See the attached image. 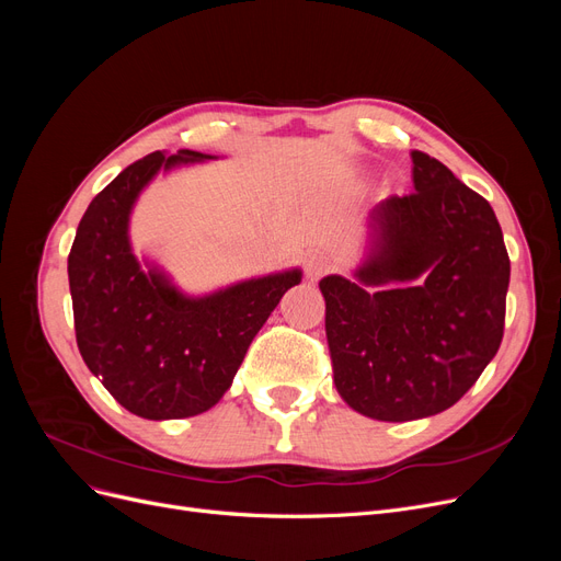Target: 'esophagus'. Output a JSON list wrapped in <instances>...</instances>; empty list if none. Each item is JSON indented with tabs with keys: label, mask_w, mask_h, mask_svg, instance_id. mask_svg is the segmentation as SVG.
I'll return each instance as SVG.
<instances>
[{
	"label": "esophagus",
	"mask_w": 561,
	"mask_h": 561,
	"mask_svg": "<svg viewBox=\"0 0 561 561\" xmlns=\"http://www.w3.org/2000/svg\"><path fill=\"white\" fill-rule=\"evenodd\" d=\"M330 268H332V260L328 257V254H322V252H316V254H311V257L307 260V276L311 280H318L320 276H325Z\"/></svg>",
	"instance_id": "1"
}]
</instances>
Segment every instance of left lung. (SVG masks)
Instances as JSON below:
<instances>
[{
    "label": "left lung",
    "instance_id": "obj_1",
    "mask_svg": "<svg viewBox=\"0 0 561 561\" xmlns=\"http://www.w3.org/2000/svg\"><path fill=\"white\" fill-rule=\"evenodd\" d=\"M414 192L369 215L355 271L320 280L339 396L379 421H412L461 400L494 358L511 257L489 201L445 163L412 151Z\"/></svg>",
    "mask_w": 561,
    "mask_h": 561
}]
</instances>
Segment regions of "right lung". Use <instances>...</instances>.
I'll list each match as a JSON object with an SVG mask.
<instances>
[{
	"mask_svg": "<svg viewBox=\"0 0 561 561\" xmlns=\"http://www.w3.org/2000/svg\"><path fill=\"white\" fill-rule=\"evenodd\" d=\"M198 159L180 149L130 163L91 201L67 257L81 358L142 419H186L217 404L254 334L301 280L295 268L190 299L157 271L145 274L128 243L133 203L159 168Z\"/></svg>",
	"mask_w": 561,
	"mask_h": 561,
	"instance_id": "obj_1",
	"label": "right lung"
}]
</instances>
